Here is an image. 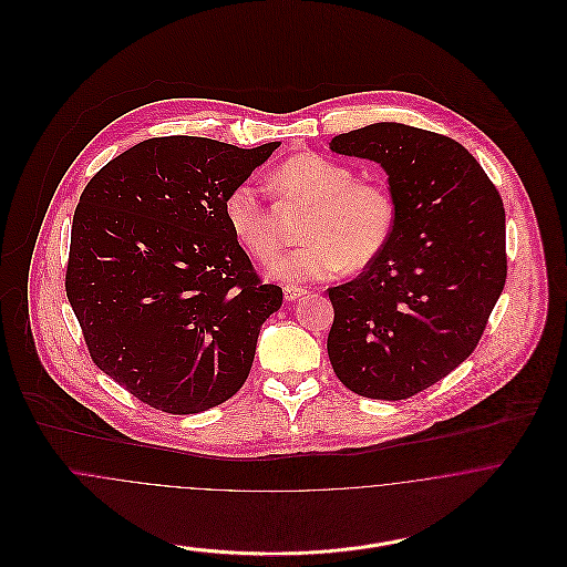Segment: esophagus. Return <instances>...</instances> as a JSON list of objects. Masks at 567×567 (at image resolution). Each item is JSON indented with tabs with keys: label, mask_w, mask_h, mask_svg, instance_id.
I'll return each instance as SVG.
<instances>
[{
	"label": "esophagus",
	"mask_w": 567,
	"mask_h": 567,
	"mask_svg": "<svg viewBox=\"0 0 567 567\" xmlns=\"http://www.w3.org/2000/svg\"><path fill=\"white\" fill-rule=\"evenodd\" d=\"M308 290L306 288H299V286H286L284 288V299L286 301H299L301 297H306Z\"/></svg>",
	"instance_id": "34e87169"
}]
</instances>
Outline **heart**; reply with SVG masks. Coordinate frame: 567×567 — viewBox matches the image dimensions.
<instances>
[{
	"label": "heart",
	"mask_w": 567,
	"mask_h": 567,
	"mask_svg": "<svg viewBox=\"0 0 567 567\" xmlns=\"http://www.w3.org/2000/svg\"><path fill=\"white\" fill-rule=\"evenodd\" d=\"M275 183L286 200L312 205L303 225L308 243L270 266L277 279L321 281L344 272L347 266L362 270L393 238L398 223L393 192L382 181L355 178L347 163L301 153L275 172ZM223 209L231 234L255 259L270 261L279 252L277 216L252 183L234 185Z\"/></svg>",
	"instance_id": "b5f03b06"
}]
</instances>
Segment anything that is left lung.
Wrapping results in <instances>:
<instances>
[{
	"mask_svg": "<svg viewBox=\"0 0 567 567\" xmlns=\"http://www.w3.org/2000/svg\"><path fill=\"white\" fill-rule=\"evenodd\" d=\"M329 148L380 163L398 200L389 246L353 281L329 288L327 353L338 380L371 400H408L476 349L506 281L502 198L465 146L378 122Z\"/></svg>",
	"mask_w": 567,
	"mask_h": 567,
	"instance_id": "obj_1",
	"label": "left lung"
}]
</instances>
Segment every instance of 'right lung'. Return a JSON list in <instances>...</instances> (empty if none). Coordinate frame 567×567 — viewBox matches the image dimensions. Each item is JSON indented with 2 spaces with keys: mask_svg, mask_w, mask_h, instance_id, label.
<instances>
[{
  "mask_svg": "<svg viewBox=\"0 0 567 567\" xmlns=\"http://www.w3.org/2000/svg\"><path fill=\"white\" fill-rule=\"evenodd\" d=\"M277 148L153 137L86 183L65 290L91 360L140 402L194 414L243 389L284 292L259 279L223 205Z\"/></svg>",
  "mask_w": 567,
  "mask_h": 567,
  "instance_id": "1",
  "label": "right lung"
}]
</instances>
